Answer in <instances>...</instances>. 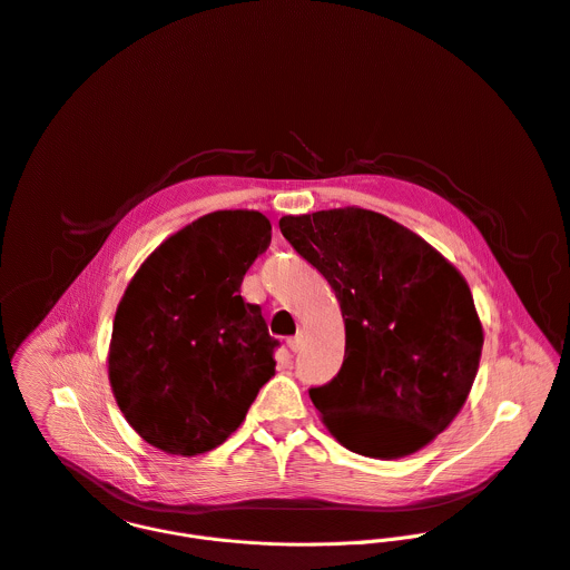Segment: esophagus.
<instances>
[{"label":"esophagus","instance_id":"obj_1","mask_svg":"<svg viewBox=\"0 0 570 570\" xmlns=\"http://www.w3.org/2000/svg\"><path fill=\"white\" fill-rule=\"evenodd\" d=\"M302 346H304V333L299 331L295 337L288 340V348H291L293 353H297V351H302Z\"/></svg>","mask_w":570,"mask_h":570}]
</instances>
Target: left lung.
I'll return each mask as SVG.
<instances>
[{"instance_id":"left-lung-1","label":"left lung","mask_w":570,"mask_h":570,"mask_svg":"<svg viewBox=\"0 0 570 570\" xmlns=\"http://www.w3.org/2000/svg\"><path fill=\"white\" fill-rule=\"evenodd\" d=\"M279 230L326 277L346 326L340 373L308 391L322 422L366 458L417 453L458 417L480 368L484 331L466 279L366 208L286 215Z\"/></svg>"}]
</instances>
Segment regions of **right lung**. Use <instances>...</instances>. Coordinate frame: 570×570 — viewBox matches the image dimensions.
Returning a JSON list of instances; mask_svg holds the SVG:
<instances>
[{
	"mask_svg": "<svg viewBox=\"0 0 570 570\" xmlns=\"http://www.w3.org/2000/svg\"><path fill=\"white\" fill-rule=\"evenodd\" d=\"M271 244L257 210H215L161 242L117 306L108 380L126 422L181 458L217 449L275 375L279 346L239 295Z\"/></svg>",
	"mask_w": 570,
	"mask_h": 570,
	"instance_id": "1",
	"label": "right lung"
}]
</instances>
